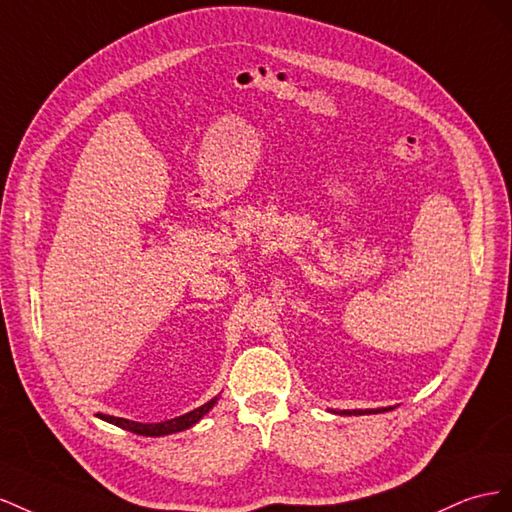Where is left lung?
<instances>
[{"instance_id": "left-lung-1", "label": "left lung", "mask_w": 512, "mask_h": 512, "mask_svg": "<svg viewBox=\"0 0 512 512\" xmlns=\"http://www.w3.org/2000/svg\"><path fill=\"white\" fill-rule=\"evenodd\" d=\"M392 407H377V410H343L341 416H362V414H379V412H390Z\"/></svg>"}]
</instances>
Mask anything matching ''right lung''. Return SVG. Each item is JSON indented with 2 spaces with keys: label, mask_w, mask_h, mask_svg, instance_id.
<instances>
[{
  "label": "right lung",
  "mask_w": 512,
  "mask_h": 512,
  "mask_svg": "<svg viewBox=\"0 0 512 512\" xmlns=\"http://www.w3.org/2000/svg\"><path fill=\"white\" fill-rule=\"evenodd\" d=\"M216 401H218V397H214L206 405H201V407H197V410L188 412L184 416L171 418V420H165V422H150V425H145V422L126 420V418H115V416H109V414H96V416L100 420L111 422V425H115V427L130 431V433L148 435V437H160V435H171V433H178V431H184V429H191L193 425H197V422L212 410V407L216 405Z\"/></svg>",
  "instance_id": "obj_1"
}]
</instances>
